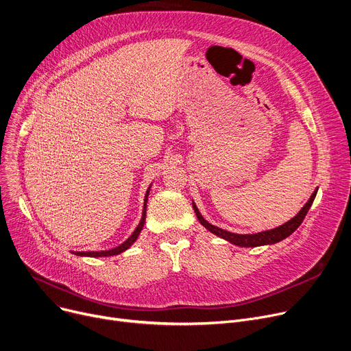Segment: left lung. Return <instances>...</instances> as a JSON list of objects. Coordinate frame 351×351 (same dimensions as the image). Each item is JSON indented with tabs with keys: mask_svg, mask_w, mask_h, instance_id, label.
I'll return each mask as SVG.
<instances>
[{
	"mask_svg": "<svg viewBox=\"0 0 351 351\" xmlns=\"http://www.w3.org/2000/svg\"><path fill=\"white\" fill-rule=\"evenodd\" d=\"M317 193V188L312 193L311 198L308 199V202L301 208V210L295 215L293 218H291L288 222L274 228V229H269V230H263L258 233H249V234H239V233H233L229 230H225L222 228L215 226L212 223H209L208 221L204 219L202 215L199 213L195 202L193 201V208L195 210L197 218L199 221V223L208 229L210 233L219 236L221 239H225L229 243L234 245V246H240V247H257V246H267V245H274L278 243V241L284 240L285 237H288L289 234H292L296 229L300 228V225L302 223L305 215L308 213L315 197Z\"/></svg>",
	"mask_w": 351,
	"mask_h": 351,
	"instance_id": "1",
	"label": "left lung"
}]
</instances>
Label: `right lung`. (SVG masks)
I'll return each mask as SVG.
<instances>
[{
  "label": "right lung",
  "instance_id": "right-lung-1",
  "mask_svg": "<svg viewBox=\"0 0 351 351\" xmlns=\"http://www.w3.org/2000/svg\"><path fill=\"white\" fill-rule=\"evenodd\" d=\"M150 188H152V184L149 185L147 191L145 194V202H143V210H142V218H141V222L138 225V228L133 230V233L123 241V243H121L119 246L111 249V250H99V252H71L75 256H80V257H110V256H117V254H121L123 253L125 250H128L134 241H136V239L139 237L143 226H145V221H146V206H147V198H149V193H150Z\"/></svg>",
  "mask_w": 351,
  "mask_h": 351
}]
</instances>
